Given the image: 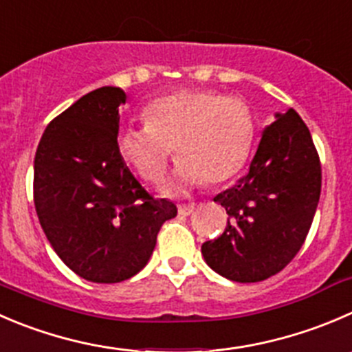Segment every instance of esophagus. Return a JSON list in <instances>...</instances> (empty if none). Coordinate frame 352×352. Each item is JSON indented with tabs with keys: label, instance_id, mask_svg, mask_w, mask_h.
<instances>
[{
	"label": "esophagus",
	"instance_id": "34e87169",
	"mask_svg": "<svg viewBox=\"0 0 352 352\" xmlns=\"http://www.w3.org/2000/svg\"><path fill=\"white\" fill-rule=\"evenodd\" d=\"M194 208H196V206H194V204H180V206H179V213L184 214V217H189V214L194 211Z\"/></svg>",
	"mask_w": 352,
	"mask_h": 352
}]
</instances>
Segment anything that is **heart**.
Here are the masks:
<instances>
[{
	"mask_svg": "<svg viewBox=\"0 0 352 352\" xmlns=\"http://www.w3.org/2000/svg\"><path fill=\"white\" fill-rule=\"evenodd\" d=\"M142 127L118 134V151L149 182L162 180L172 153L180 160L168 192L217 186L244 166L254 141V117L244 101L210 89H180L149 101Z\"/></svg>",
	"mask_w": 352,
	"mask_h": 352,
	"instance_id": "heart-1",
	"label": "heart"
}]
</instances>
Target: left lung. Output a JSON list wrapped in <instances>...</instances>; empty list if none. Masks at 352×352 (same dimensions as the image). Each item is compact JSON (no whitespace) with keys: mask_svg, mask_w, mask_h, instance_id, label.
Wrapping results in <instances>:
<instances>
[{"mask_svg":"<svg viewBox=\"0 0 352 352\" xmlns=\"http://www.w3.org/2000/svg\"><path fill=\"white\" fill-rule=\"evenodd\" d=\"M265 127L248 175L217 194L225 232L206 241L208 267L234 282H261L292 261L311 227L322 190V165L311 134L294 110Z\"/></svg>","mask_w":352,"mask_h":352,"instance_id":"left-lung-1","label":"left lung"}]
</instances>
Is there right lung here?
I'll return each mask as SVG.
<instances>
[{"instance_id":"1","label":"right lung","mask_w":352,"mask_h":352,"mask_svg":"<svg viewBox=\"0 0 352 352\" xmlns=\"http://www.w3.org/2000/svg\"><path fill=\"white\" fill-rule=\"evenodd\" d=\"M120 87L91 91L44 131L34 158V204L61 261L96 284L127 280L146 267L156 235L177 214L132 175L118 151Z\"/></svg>"}]
</instances>
